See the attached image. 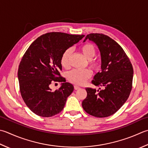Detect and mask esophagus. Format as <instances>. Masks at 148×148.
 I'll return each instance as SVG.
<instances>
[{"label": "esophagus", "instance_id": "esophagus-1", "mask_svg": "<svg viewBox=\"0 0 148 148\" xmlns=\"http://www.w3.org/2000/svg\"><path fill=\"white\" fill-rule=\"evenodd\" d=\"M74 88L75 90H78V89L80 88L79 86H77V85H74Z\"/></svg>", "mask_w": 148, "mask_h": 148}]
</instances>
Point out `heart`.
<instances>
[{
  "label": "heart",
  "instance_id": "b5f03b06",
  "mask_svg": "<svg viewBox=\"0 0 148 148\" xmlns=\"http://www.w3.org/2000/svg\"><path fill=\"white\" fill-rule=\"evenodd\" d=\"M80 51L88 59V65L92 70L98 72L101 70L102 62L100 59L94 58L96 54L97 49L95 46L91 43H86L80 47ZM72 55V49L69 48L63 52L60 59L61 65L65 69L69 68L71 65V58ZM91 77V72L87 69L79 70L74 69L69 72L66 74V78L71 83L75 85H81Z\"/></svg>",
  "mask_w": 148,
  "mask_h": 148
}]
</instances>
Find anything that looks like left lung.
<instances>
[{"label":"left lung","mask_w":148,"mask_h":148,"mask_svg":"<svg viewBox=\"0 0 148 148\" xmlns=\"http://www.w3.org/2000/svg\"><path fill=\"white\" fill-rule=\"evenodd\" d=\"M87 39L98 46L102 62V71L95 75L92 83L103 89L86 88L87 95L82 106L92 116L106 117L114 114L128 99L132 88L134 69L123 49L110 37L90 33L84 42Z\"/></svg>","instance_id":"8db88e82"}]
</instances>
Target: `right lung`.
Returning a JSON list of instances; mask_svg holds the SVG:
<instances>
[{
  "label": "right lung",
  "instance_id": "1",
  "mask_svg": "<svg viewBox=\"0 0 148 148\" xmlns=\"http://www.w3.org/2000/svg\"><path fill=\"white\" fill-rule=\"evenodd\" d=\"M84 36L51 32L39 36L25 51L18 66L19 87L24 103L34 114L50 117L62 111L74 86L61 76V57ZM54 82L62 85L52 91L50 85Z\"/></svg>",
  "mask_w": 148,
  "mask_h": 148
}]
</instances>
